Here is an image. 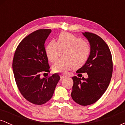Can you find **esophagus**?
Instances as JSON below:
<instances>
[{
	"instance_id": "esophagus-1",
	"label": "esophagus",
	"mask_w": 125,
	"mask_h": 125,
	"mask_svg": "<svg viewBox=\"0 0 125 125\" xmlns=\"http://www.w3.org/2000/svg\"><path fill=\"white\" fill-rule=\"evenodd\" d=\"M60 77H61V79H63L66 78V76L64 75V74H61V75H60Z\"/></svg>"
}]
</instances>
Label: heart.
<instances>
[{
    "mask_svg": "<svg viewBox=\"0 0 125 125\" xmlns=\"http://www.w3.org/2000/svg\"><path fill=\"white\" fill-rule=\"evenodd\" d=\"M63 52L64 57L53 64L54 72L65 73L72 68L79 69L86 63L90 53V46L82 39L69 33L60 34L58 41H52L46 47L49 61L54 62Z\"/></svg>",
    "mask_w": 125,
    "mask_h": 125,
    "instance_id": "obj_1",
    "label": "heart"
}]
</instances>
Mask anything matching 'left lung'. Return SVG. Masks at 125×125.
<instances>
[{"label": "left lung", "instance_id": "obj_1", "mask_svg": "<svg viewBox=\"0 0 125 125\" xmlns=\"http://www.w3.org/2000/svg\"><path fill=\"white\" fill-rule=\"evenodd\" d=\"M83 34L90 43V53L76 73H87L88 77H72L71 96L80 105L87 106L97 102L106 90L112 76L113 62L109 46L102 39L90 32Z\"/></svg>", "mask_w": 125, "mask_h": 125}]
</instances>
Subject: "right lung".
Returning <instances> with one entry per match:
<instances>
[{
    "label": "right lung",
    "mask_w": 125,
    "mask_h": 125,
    "mask_svg": "<svg viewBox=\"0 0 125 125\" xmlns=\"http://www.w3.org/2000/svg\"><path fill=\"white\" fill-rule=\"evenodd\" d=\"M51 29H39L27 36L16 49L12 67L17 86L29 102L43 104L53 94L60 80L58 73L41 78L42 73L50 72L44 43Z\"/></svg>",
    "instance_id": "obj_1"
}]
</instances>
